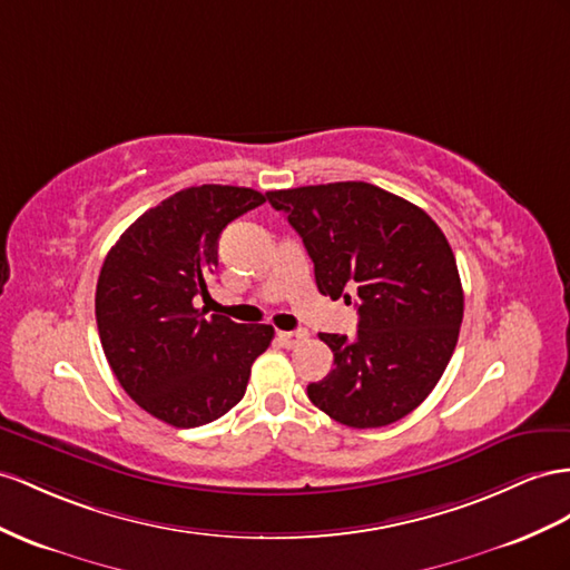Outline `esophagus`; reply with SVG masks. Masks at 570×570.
I'll use <instances>...</instances> for the list:
<instances>
[{"label": "esophagus", "instance_id": "esophagus-1", "mask_svg": "<svg viewBox=\"0 0 570 570\" xmlns=\"http://www.w3.org/2000/svg\"><path fill=\"white\" fill-rule=\"evenodd\" d=\"M308 340V332L305 330H291V332H279V342L284 344V346H298L301 342H305Z\"/></svg>", "mask_w": 570, "mask_h": 570}]
</instances>
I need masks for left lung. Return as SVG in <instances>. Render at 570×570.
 Segmentation results:
<instances>
[{
    "label": "left lung",
    "instance_id": "obj_1",
    "mask_svg": "<svg viewBox=\"0 0 570 570\" xmlns=\"http://www.w3.org/2000/svg\"><path fill=\"white\" fill-rule=\"evenodd\" d=\"M337 301L356 291L354 337L320 332L334 368L308 385L311 402L352 429L395 424L424 402L455 352L464 294L443 230L416 204L371 183L272 189Z\"/></svg>",
    "mask_w": 570,
    "mask_h": 570
}]
</instances>
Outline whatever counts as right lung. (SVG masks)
Returning a JSON list of instances; mask_svg holds the SVG:
<instances>
[{
  "mask_svg": "<svg viewBox=\"0 0 570 570\" xmlns=\"http://www.w3.org/2000/svg\"><path fill=\"white\" fill-rule=\"evenodd\" d=\"M259 204L250 187L199 185L170 195L129 226L100 267L96 323L118 383L175 429L224 416L247 387L272 325H238L195 308L209 296L222 230Z\"/></svg>",
  "mask_w": 570,
  "mask_h": 570,
  "instance_id": "obj_1",
  "label": "right lung"
}]
</instances>
